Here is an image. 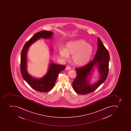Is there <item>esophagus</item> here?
<instances>
[{
    "instance_id": "esophagus-1",
    "label": "esophagus",
    "mask_w": 131,
    "mask_h": 131,
    "mask_svg": "<svg viewBox=\"0 0 131 131\" xmlns=\"http://www.w3.org/2000/svg\"><path fill=\"white\" fill-rule=\"evenodd\" d=\"M70 69H71V68L70 67H69V66H66V70H70Z\"/></svg>"
}]
</instances>
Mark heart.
I'll use <instances>...</instances> for the list:
<instances>
[{
	"label": "heart",
	"instance_id": "1",
	"mask_svg": "<svg viewBox=\"0 0 131 131\" xmlns=\"http://www.w3.org/2000/svg\"><path fill=\"white\" fill-rule=\"evenodd\" d=\"M94 49L91 45L83 40H77L67 42L65 48H60L59 53L64 60H67L69 55H72V63L77 66H83L87 64L93 54Z\"/></svg>",
	"mask_w": 131,
	"mask_h": 131
}]
</instances>
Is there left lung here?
<instances>
[{
    "label": "left lung",
    "mask_w": 131,
    "mask_h": 131,
    "mask_svg": "<svg viewBox=\"0 0 131 131\" xmlns=\"http://www.w3.org/2000/svg\"><path fill=\"white\" fill-rule=\"evenodd\" d=\"M97 41L98 49L93 61L83 67L75 68L77 77L72 82V87L78 94L85 95L93 92L104 82L108 75L109 53L99 37ZM95 66L98 67L100 77L95 83L91 85L89 78Z\"/></svg>",
    "instance_id": "obj_1"
}]
</instances>
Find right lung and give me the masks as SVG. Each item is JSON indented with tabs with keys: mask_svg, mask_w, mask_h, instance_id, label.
I'll return each instance as SVG.
<instances>
[{
	"mask_svg": "<svg viewBox=\"0 0 131 131\" xmlns=\"http://www.w3.org/2000/svg\"><path fill=\"white\" fill-rule=\"evenodd\" d=\"M53 32L50 31H40L33 36L25 44L22 50L20 57V72L22 77L36 91L47 92L52 90L57 80L58 74L66 67L51 62L47 73L41 78H35L31 76L27 71V52L30 46L40 38L49 39L52 36Z\"/></svg>",
	"mask_w": 131,
	"mask_h": 131,
	"instance_id": "1",
	"label": "right lung"
}]
</instances>
